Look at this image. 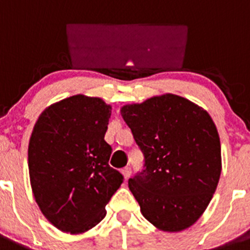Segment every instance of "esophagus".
<instances>
[{
  "mask_svg": "<svg viewBox=\"0 0 250 250\" xmlns=\"http://www.w3.org/2000/svg\"><path fill=\"white\" fill-rule=\"evenodd\" d=\"M123 175L125 179H129L130 175H131V167H126L123 169Z\"/></svg>",
  "mask_w": 250,
  "mask_h": 250,
  "instance_id": "obj_1",
  "label": "esophagus"
}]
</instances>
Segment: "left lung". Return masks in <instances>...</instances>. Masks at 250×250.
I'll use <instances>...</instances> for the list:
<instances>
[{"instance_id": "left-lung-1", "label": "left lung", "mask_w": 250, "mask_h": 250, "mask_svg": "<svg viewBox=\"0 0 250 250\" xmlns=\"http://www.w3.org/2000/svg\"><path fill=\"white\" fill-rule=\"evenodd\" d=\"M144 154V170L129 188L145 219L182 231L204 213L222 171L219 134L200 106L173 94L121 107Z\"/></svg>"}]
</instances>
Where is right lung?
Instances as JSON below:
<instances>
[{
    "mask_svg": "<svg viewBox=\"0 0 250 250\" xmlns=\"http://www.w3.org/2000/svg\"><path fill=\"white\" fill-rule=\"evenodd\" d=\"M111 106L75 95L52 104L35 124L28 144L32 193L46 219L80 234L105 218V207L124 180L109 165L104 138Z\"/></svg>",
    "mask_w": 250,
    "mask_h": 250,
    "instance_id": "add662e5",
    "label": "right lung"
}]
</instances>
